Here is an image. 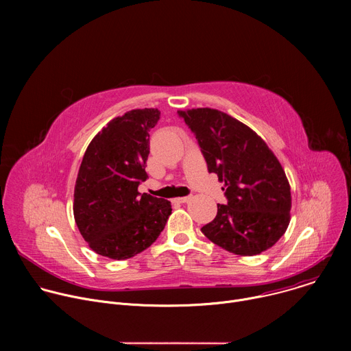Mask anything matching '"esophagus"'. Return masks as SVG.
<instances>
[{
    "instance_id": "34e87169",
    "label": "esophagus",
    "mask_w": 351,
    "mask_h": 351,
    "mask_svg": "<svg viewBox=\"0 0 351 351\" xmlns=\"http://www.w3.org/2000/svg\"><path fill=\"white\" fill-rule=\"evenodd\" d=\"M189 199H190V197L186 195V197H179V198H176V202H178V203H187Z\"/></svg>"
}]
</instances>
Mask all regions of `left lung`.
Segmentation results:
<instances>
[{"mask_svg":"<svg viewBox=\"0 0 351 351\" xmlns=\"http://www.w3.org/2000/svg\"><path fill=\"white\" fill-rule=\"evenodd\" d=\"M194 133L208 172L225 182L226 204L202 232L237 256H256L272 247L290 222V186L282 165L254 132L213 108L178 111Z\"/></svg>","mask_w":351,"mask_h":351,"instance_id":"obj_1","label":"left lung"}]
</instances>
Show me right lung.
<instances>
[{
	"mask_svg": "<svg viewBox=\"0 0 351 351\" xmlns=\"http://www.w3.org/2000/svg\"><path fill=\"white\" fill-rule=\"evenodd\" d=\"M156 108L132 110L114 118L88 144L79 168L73 215L91 250L126 260L152 245L172 213L168 199L138 193L147 179L149 130Z\"/></svg>",
	"mask_w": 351,
	"mask_h": 351,
	"instance_id": "obj_1",
	"label": "right lung"
}]
</instances>
